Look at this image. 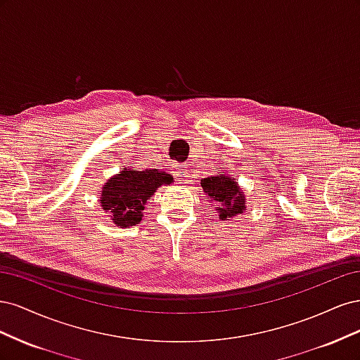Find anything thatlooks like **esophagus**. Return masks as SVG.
Listing matches in <instances>:
<instances>
[{"label": "esophagus", "instance_id": "34e87169", "mask_svg": "<svg viewBox=\"0 0 360 360\" xmlns=\"http://www.w3.org/2000/svg\"><path fill=\"white\" fill-rule=\"evenodd\" d=\"M174 176H176V179L179 181H188L189 171L184 165H179V167H176V171H174Z\"/></svg>", "mask_w": 360, "mask_h": 360}]
</instances>
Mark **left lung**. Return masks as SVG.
<instances>
[{
	"instance_id": "1",
	"label": "left lung",
	"mask_w": 360,
	"mask_h": 360,
	"mask_svg": "<svg viewBox=\"0 0 360 360\" xmlns=\"http://www.w3.org/2000/svg\"><path fill=\"white\" fill-rule=\"evenodd\" d=\"M201 188L205 193V201L214 204V210L221 221H230L246 210L245 192L233 176L214 174L201 180Z\"/></svg>"
}]
</instances>
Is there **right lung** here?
Here are the masks:
<instances>
[{"mask_svg":"<svg viewBox=\"0 0 360 360\" xmlns=\"http://www.w3.org/2000/svg\"><path fill=\"white\" fill-rule=\"evenodd\" d=\"M172 181L171 174L159 169L136 171L124 167L106 180L99 202L112 224L120 228L135 226L143 221L147 201L162 184Z\"/></svg>","mask_w":360,"mask_h":360,"instance_id":"obj_1","label":"right lung"}]
</instances>
